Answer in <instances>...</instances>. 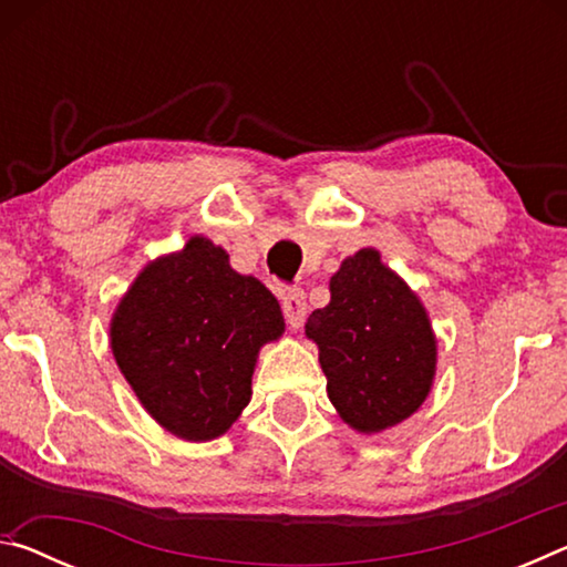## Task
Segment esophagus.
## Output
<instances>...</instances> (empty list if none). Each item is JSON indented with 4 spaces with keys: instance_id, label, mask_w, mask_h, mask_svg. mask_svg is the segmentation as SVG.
<instances>
[{
    "instance_id": "1",
    "label": "esophagus",
    "mask_w": 567,
    "mask_h": 567,
    "mask_svg": "<svg viewBox=\"0 0 567 567\" xmlns=\"http://www.w3.org/2000/svg\"><path fill=\"white\" fill-rule=\"evenodd\" d=\"M282 312H285V320L290 328H302L305 318H307V300H305V292L302 290H290L285 295L282 300Z\"/></svg>"
}]
</instances>
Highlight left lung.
<instances>
[{"label": "left lung", "mask_w": 567, "mask_h": 567, "mask_svg": "<svg viewBox=\"0 0 567 567\" xmlns=\"http://www.w3.org/2000/svg\"><path fill=\"white\" fill-rule=\"evenodd\" d=\"M305 334L320 350L330 402L358 433L400 425L433 390V322L375 247L344 257L330 277V302L307 318Z\"/></svg>", "instance_id": "obj_1"}]
</instances>
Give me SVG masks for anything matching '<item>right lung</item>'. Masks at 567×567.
I'll use <instances>...</instances> for the list:
<instances>
[{"label": "right lung", "mask_w": 567, "mask_h": 567, "mask_svg": "<svg viewBox=\"0 0 567 567\" xmlns=\"http://www.w3.org/2000/svg\"><path fill=\"white\" fill-rule=\"evenodd\" d=\"M275 295L195 235L150 260L110 320V348L147 415L179 440L225 435L252 398L257 354L280 340Z\"/></svg>", "instance_id": "1"}]
</instances>
